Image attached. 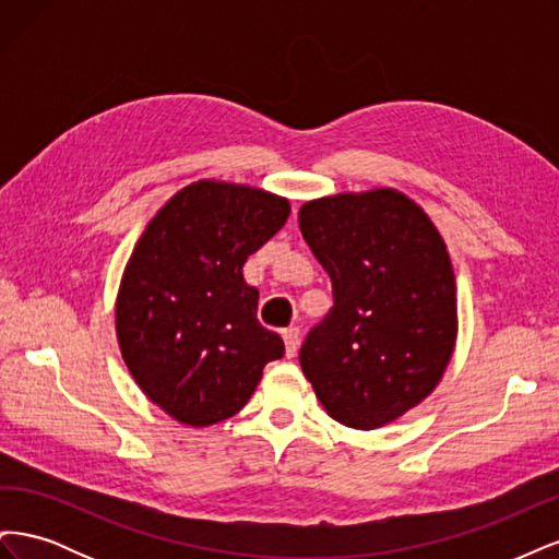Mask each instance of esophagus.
Here are the masks:
<instances>
[{
    "label": "esophagus",
    "instance_id": "esophagus-1",
    "mask_svg": "<svg viewBox=\"0 0 559 559\" xmlns=\"http://www.w3.org/2000/svg\"><path fill=\"white\" fill-rule=\"evenodd\" d=\"M282 337H284V345H286V357H296L298 352V345H300V331L296 326L282 331Z\"/></svg>",
    "mask_w": 559,
    "mask_h": 559
}]
</instances>
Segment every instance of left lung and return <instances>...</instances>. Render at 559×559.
Wrapping results in <instances>:
<instances>
[{"mask_svg": "<svg viewBox=\"0 0 559 559\" xmlns=\"http://www.w3.org/2000/svg\"><path fill=\"white\" fill-rule=\"evenodd\" d=\"M302 238L333 284L300 368L326 413L378 429L441 382L456 337V286L441 233L394 189L310 200Z\"/></svg>", "mask_w": 559, "mask_h": 559, "instance_id": "1", "label": "left lung"}]
</instances>
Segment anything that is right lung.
Instances as JSON below:
<instances>
[{
	"mask_svg": "<svg viewBox=\"0 0 559 559\" xmlns=\"http://www.w3.org/2000/svg\"><path fill=\"white\" fill-rule=\"evenodd\" d=\"M289 200L249 186L195 181L134 245L116 300V335L142 392L189 427L233 417L282 337L259 324L242 265L286 224Z\"/></svg>",
	"mask_w": 559,
	"mask_h": 559,
	"instance_id": "right-lung-1",
	"label": "right lung"
}]
</instances>
